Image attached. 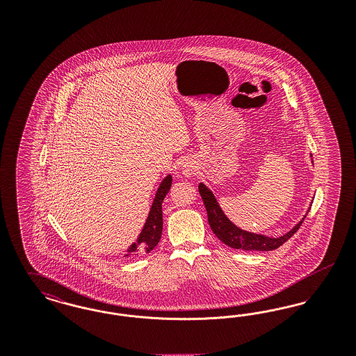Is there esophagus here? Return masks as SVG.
I'll use <instances>...</instances> for the list:
<instances>
[{"instance_id":"obj_1","label":"esophagus","mask_w":356,"mask_h":356,"mask_svg":"<svg viewBox=\"0 0 356 356\" xmlns=\"http://www.w3.org/2000/svg\"><path fill=\"white\" fill-rule=\"evenodd\" d=\"M195 170H196V165H195L192 161H186V163L183 164V173H184L186 176L193 175Z\"/></svg>"}]
</instances>
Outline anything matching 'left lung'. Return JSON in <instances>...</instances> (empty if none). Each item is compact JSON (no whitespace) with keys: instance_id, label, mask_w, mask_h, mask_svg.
I'll return each mask as SVG.
<instances>
[{"instance_id":"obj_1","label":"left lung","mask_w":356,"mask_h":356,"mask_svg":"<svg viewBox=\"0 0 356 356\" xmlns=\"http://www.w3.org/2000/svg\"><path fill=\"white\" fill-rule=\"evenodd\" d=\"M199 192H200V196L203 199L204 205H205V209H207L208 221H209L212 232L219 237V240L222 241L225 245H228L231 248H235V250H244V251H272V250H276L282 244H284L289 237L295 235V232L300 228L302 222L305 221V215L308 213L307 212L303 216V219L299 221L292 229H289L287 234H284L283 236H266V235H261V234H254V232L244 231V229H241V228L235 225L232 221L227 218V215L221 209L213 192L203 183L199 184ZM309 208L311 207H308V211H309Z\"/></svg>"}]
</instances>
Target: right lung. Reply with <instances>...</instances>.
Wrapping results in <instances>:
<instances>
[{"label": "right lung", "instance_id": "add662e5", "mask_svg": "<svg viewBox=\"0 0 356 356\" xmlns=\"http://www.w3.org/2000/svg\"><path fill=\"white\" fill-rule=\"evenodd\" d=\"M170 186H172V176L167 175L156 191L152 207L149 209L147 220L143 225L141 232L138 234L135 243H132L129 245V248L127 250V252L122 257L148 254L159 244V241L161 238V232H163V208H161V205H163L164 197L170 192Z\"/></svg>", "mask_w": 356, "mask_h": 356}]
</instances>
